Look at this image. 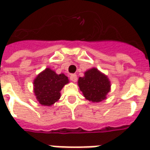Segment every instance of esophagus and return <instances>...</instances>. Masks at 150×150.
<instances>
[{"label": "esophagus", "instance_id": "34e87169", "mask_svg": "<svg viewBox=\"0 0 150 150\" xmlns=\"http://www.w3.org/2000/svg\"><path fill=\"white\" fill-rule=\"evenodd\" d=\"M70 79L71 80L72 82H74V83H75V82L77 81V75H75V74H73V75H71Z\"/></svg>", "mask_w": 150, "mask_h": 150}]
</instances>
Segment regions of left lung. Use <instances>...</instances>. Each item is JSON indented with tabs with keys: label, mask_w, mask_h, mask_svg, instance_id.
Segmentation results:
<instances>
[{
	"label": "left lung",
	"mask_w": 150,
	"mask_h": 150,
	"mask_svg": "<svg viewBox=\"0 0 150 150\" xmlns=\"http://www.w3.org/2000/svg\"><path fill=\"white\" fill-rule=\"evenodd\" d=\"M78 85L86 100L100 102L107 98L111 90V83L108 76L96 67H92L79 77Z\"/></svg>",
	"instance_id": "1"
}]
</instances>
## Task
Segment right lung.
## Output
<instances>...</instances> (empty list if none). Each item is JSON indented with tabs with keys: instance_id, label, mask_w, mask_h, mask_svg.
I'll return each instance as SVG.
<instances>
[{
	"instance_id": "1",
	"label": "right lung",
	"mask_w": 150,
	"mask_h": 150,
	"mask_svg": "<svg viewBox=\"0 0 150 150\" xmlns=\"http://www.w3.org/2000/svg\"><path fill=\"white\" fill-rule=\"evenodd\" d=\"M69 83L64 74H57L50 67L40 72L34 79V93L44 106H52L60 98V91Z\"/></svg>"
}]
</instances>
